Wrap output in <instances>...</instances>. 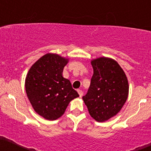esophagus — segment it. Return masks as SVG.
I'll list each match as a JSON object with an SVG mask.
<instances>
[{
    "label": "esophagus",
    "instance_id": "34e87169",
    "mask_svg": "<svg viewBox=\"0 0 151 151\" xmlns=\"http://www.w3.org/2000/svg\"><path fill=\"white\" fill-rule=\"evenodd\" d=\"M77 91H78V94H79L80 97H81V96H83V92H82V90H77Z\"/></svg>",
    "mask_w": 151,
    "mask_h": 151
}]
</instances>
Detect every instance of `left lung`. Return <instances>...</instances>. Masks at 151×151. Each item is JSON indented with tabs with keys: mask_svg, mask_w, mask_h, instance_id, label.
I'll use <instances>...</instances> for the list:
<instances>
[{
	"mask_svg": "<svg viewBox=\"0 0 151 151\" xmlns=\"http://www.w3.org/2000/svg\"><path fill=\"white\" fill-rule=\"evenodd\" d=\"M91 64L93 75L82 99L90 116L101 122L116 116L122 108L128 96V82L119 64L111 58H97Z\"/></svg>",
	"mask_w": 151,
	"mask_h": 151,
	"instance_id": "obj_1",
	"label": "left lung"
}]
</instances>
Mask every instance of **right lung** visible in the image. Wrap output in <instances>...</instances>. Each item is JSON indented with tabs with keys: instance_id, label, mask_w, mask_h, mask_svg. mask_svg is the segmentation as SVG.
<instances>
[{
	"instance_id": "1",
	"label": "right lung",
	"mask_w": 151,
	"mask_h": 151,
	"mask_svg": "<svg viewBox=\"0 0 151 151\" xmlns=\"http://www.w3.org/2000/svg\"><path fill=\"white\" fill-rule=\"evenodd\" d=\"M67 62L68 59L49 53L38 60L27 73V97L35 112L46 119L61 117L70 101L79 96L70 80L62 76Z\"/></svg>"
}]
</instances>
